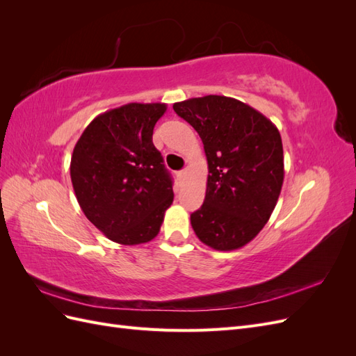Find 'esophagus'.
Wrapping results in <instances>:
<instances>
[{"label": "esophagus", "instance_id": "34e87169", "mask_svg": "<svg viewBox=\"0 0 356 356\" xmlns=\"http://www.w3.org/2000/svg\"><path fill=\"white\" fill-rule=\"evenodd\" d=\"M184 177H186V170H179V172H177V178L181 181V179H184Z\"/></svg>", "mask_w": 356, "mask_h": 356}]
</instances>
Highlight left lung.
Returning <instances> with one entry per match:
<instances>
[{
  "label": "left lung",
  "mask_w": 356,
  "mask_h": 356,
  "mask_svg": "<svg viewBox=\"0 0 356 356\" xmlns=\"http://www.w3.org/2000/svg\"><path fill=\"white\" fill-rule=\"evenodd\" d=\"M174 110L195 127L208 160L207 195L191 227L213 250H239L261 232L281 195V134L260 111L227 96L191 98Z\"/></svg>",
  "instance_id": "1"
}]
</instances>
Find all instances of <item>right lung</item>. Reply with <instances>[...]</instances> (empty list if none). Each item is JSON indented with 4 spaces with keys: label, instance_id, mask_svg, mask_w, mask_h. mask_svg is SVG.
I'll return each instance as SVG.
<instances>
[{
    "label": "right lung",
    "instance_id": "obj_1",
    "mask_svg": "<svg viewBox=\"0 0 356 356\" xmlns=\"http://www.w3.org/2000/svg\"><path fill=\"white\" fill-rule=\"evenodd\" d=\"M161 102H131L95 117L71 157L75 197L88 220L120 245L154 239L174 190L153 129L166 113Z\"/></svg>",
    "mask_w": 356,
    "mask_h": 356
}]
</instances>
